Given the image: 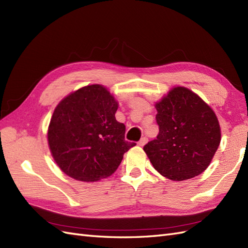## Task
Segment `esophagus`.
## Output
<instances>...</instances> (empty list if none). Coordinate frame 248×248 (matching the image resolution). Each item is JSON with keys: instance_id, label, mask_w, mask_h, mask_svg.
<instances>
[{"instance_id": "obj_1", "label": "esophagus", "mask_w": 248, "mask_h": 248, "mask_svg": "<svg viewBox=\"0 0 248 248\" xmlns=\"http://www.w3.org/2000/svg\"><path fill=\"white\" fill-rule=\"evenodd\" d=\"M148 142V137H141V139H140V140H139L138 141V144L139 145H140V147H143V145L145 144V143H147Z\"/></svg>"}]
</instances>
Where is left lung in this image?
I'll use <instances>...</instances> for the list:
<instances>
[{"label": "left lung", "mask_w": 248, "mask_h": 248, "mask_svg": "<svg viewBox=\"0 0 248 248\" xmlns=\"http://www.w3.org/2000/svg\"><path fill=\"white\" fill-rule=\"evenodd\" d=\"M155 108L159 134L143 147L154 169L176 181L204 172L221 140L212 108L185 87L172 89Z\"/></svg>", "instance_id": "obj_1"}]
</instances>
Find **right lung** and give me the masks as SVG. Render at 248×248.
Instances as JSON below:
<instances>
[{
    "instance_id": "add662e5",
    "label": "right lung",
    "mask_w": 248,
    "mask_h": 248,
    "mask_svg": "<svg viewBox=\"0 0 248 248\" xmlns=\"http://www.w3.org/2000/svg\"><path fill=\"white\" fill-rule=\"evenodd\" d=\"M118 103L101 85L78 89L55 108L48 143L55 162L72 178L92 182L112 175L135 142L124 139Z\"/></svg>"
}]
</instances>
